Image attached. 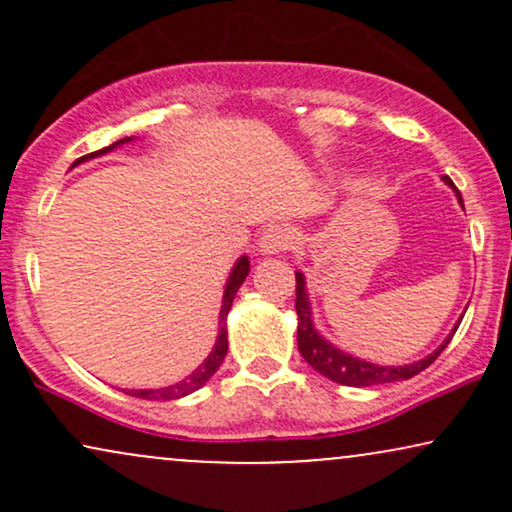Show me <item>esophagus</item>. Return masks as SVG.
<instances>
[{"instance_id":"esophagus-1","label":"esophagus","mask_w":512,"mask_h":512,"mask_svg":"<svg viewBox=\"0 0 512 512\" xmlns=\"http://www.w3.org/2000/svg\"><path fill=\"white\" fill-rule=\"evenodd\" d=\"M257 245H260L262 255H281L296 245V233L289 226H269Z\"/></svg>"}]
</instances>
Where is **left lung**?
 I'll return each mask as SVG.
<instances>
[{"mask_svg": "<svg viewBox=\"0 0 512 512\" xmlns=\"http://www.w3.org/2000/svg\"><path fill=\"white\" fill-rule=\"evenodd\" d=\"M443 180L448 182L452 190H455V195L462 204V195L455 187V182H452L448 175H443ZM296 313H298V351H301L305 363L313 366L317 373L325 375V378L334 380V383L349 385V387H373V385L397 383V380L414 378V375H419L421 370H426L440 354H443L445 346L450 344L452 334H455L457 327H460L457 325L450 337L445 339L433 354L421 358V361L409 363V366H375V363L361 361V358L344 354L342 349L332 346L320 332L315 330L313 315H310L308 293H305V279L301 272H296Z\"/></svg>", "mask_w": 512, "mask_h": 512, "instance_id": "left-lung-1", "label": "left lung"}]
</instances>
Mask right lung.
Returning <instances> with one entry per match:
<instances>
[{
	"label": "right lung",
	"instance_id": "obj_1",
	"mask_svg": "<svg viewBox=\"0 0 512 512\" xmlns=\"http://www.w3.org/2000/svg\"><path fill=\"white\" fill-rule=\"evenodd\" d=\"M129 139H132V137L120 139V142L105 146V149H101V151H93V154L76 158L74 166H79V163L88 161V158H96V156L108 154V151H113L115 146L129 142ZM248 272H250V260L243 255L236 262V267H233V272H231V276H228V281H226V291H223V305H221V315H219V337H216L214 351H211V354L207 356V361H204L202 366L195 370V373L187 375L185 380H180V383L168 385V387H158V390H127V395L142 397V399H180V397L190 395V392L199 390V387H202V385H207V380L216 373V370H219V366L223 363V358H226V351H228L226 315H228V310H231L233 298H236L238 289H240V286H243V281H245V276H248Z\"/></svg>",
	"mask_w": 512,
	"mask_h": 512
}]
</instances>
